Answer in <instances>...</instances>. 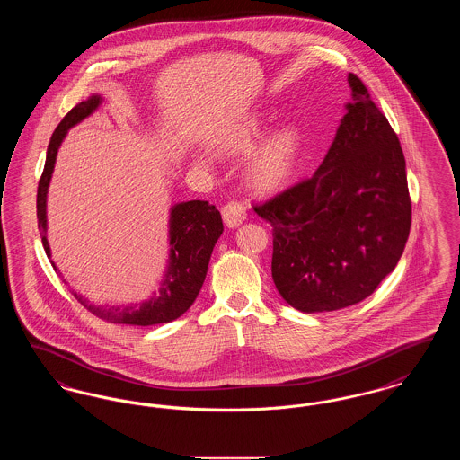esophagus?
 Listing matches in <instances>:
<instances>
[{"label":"esophagus","instance_id":"obj_1","mask_svg":"<svg viewBox=\"0 0 460 460\" xmlns=\"http://www.w3.org/2000/svg\"><path fill=\"white\" fill-rule=\"evenodd\" d=\"M222 219L224 224L229 227V229H234V227H240L241 224L246 219V210L244 207L238 203V201H231L227 203L224 208H222Z\"/></svg>","mask_w":460,"mask_h":460}]
</instances>
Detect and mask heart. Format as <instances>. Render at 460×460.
<instances>
[{
  "label": "heart",
  "instance_id": "obj_1",
  "mask_svg": "<svg viewBox=\"0 0 460 460\" xmlns=\"http://www.w3.org/2000/svg\"><path fill=\"white\" fill-rule=\"evenodd\" d=\"M270 126V119L263 110H250L226 122L210 136V146L219 156L241 158L250 154L244 165V182L259 197L285 191L298 174L305 156V134L298 126L288 124L268 135ZM210 162L212 156L207 152L195 155V164L199 167H207Z\"/></svg>",
  "mask_w": 460,
  "mask_h": 460
}]
</instances>
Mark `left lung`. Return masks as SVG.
I'll return each instance as SVG.
<instances>
[{
  "mask_svg": "<svg viewBox=\"0 0 460 460\" xmlns=\"http://www.w3.org/2000/svg\"><path fill=\"white\" fill-rule=\"evenodd\" d=\"M336 136L312 179L255 207L274 229L272 279L305 314L355 305L394 272L411 231L405 158L390 122L349 74Z\"/></svg>",
  "mask_w": 460,
  "mask_h": 460,
  "instance_id": "1",
  "label": "left lung"
}]
</instances>
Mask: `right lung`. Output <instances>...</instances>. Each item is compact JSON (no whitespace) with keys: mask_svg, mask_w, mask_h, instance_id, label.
I'll return each mask as SVG.
<instances>
[{"mask_svg":"<svg viewBox=\"0 0 460 460\" xmlns=\"http://www.w3.org/2000/svg\"><path fill=\"white\" fill-rule=\"evenodd\" d=\"M105 98L100 93H93L84 102L77 103L64 117L58 128L53 132L43 175L38 186V229L43 241L44 252L51 261V248L48 243V188L55 171L57 155L64 143L68 131L81 124L89 115L103 105ZM224 231L220 212L208 205V201L191 199L174 203L169 210V257L164 269L158 291H154L143 302H132L126 305H96L86 296L74 291V296L81 305L86 306L96 317L111 324H129V326H154L165 324L181 317L193 302L203 286L208 262L214 246ZM53 269L62 276L60 269L51 261ZM64 278V276H62ZM66 283V279H64Z\"/></svg>","mask_w":460,"mask_h":460,"instance_id":"add662e5","label":"right lung"}]
</instances>
